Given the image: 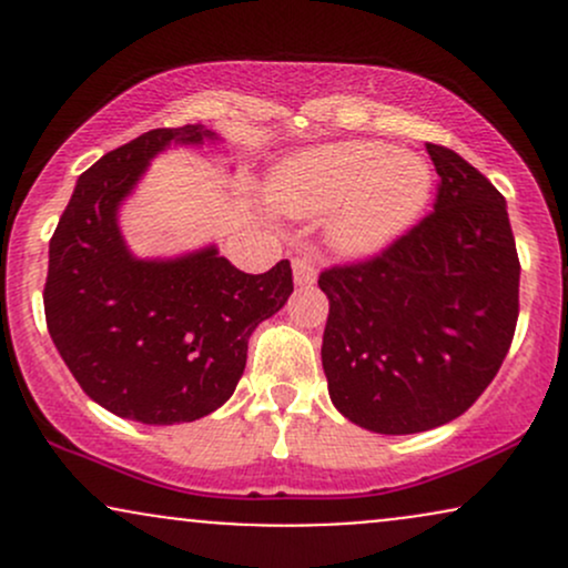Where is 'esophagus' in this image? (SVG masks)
<instances>
[{
    "mask_svg": "<svg viewBox=\"0 0 568 568\" xmlns=\"http://www.w3.org/2000/svg\"><path fill=\"white\" fill-rule=\"evenodd\" d=\"M317 280V270L310 258H293V283L296 285H312Z\"/></svg>",
    "mask_w": 568,
    "mask_h": 568,
    "instance_id": "esophagus-1",
    "label": "esophagus"
}]
</instances>
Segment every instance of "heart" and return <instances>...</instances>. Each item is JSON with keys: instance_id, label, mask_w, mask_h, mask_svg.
Here are the masks:
<instances>
[{"instance_id": "1", "label": "heart", "mask_w": 568, "mask_h": 568, "mask_svg": "<svg viewBox=\"0 0 568 568\" xmlns=\"http://www.w3.org/2000/svg\"><path fill=\"white\" fill-rule=\"evenodd\" d=\"M433 184V168L419 154L382 141H338L280 162L266 197L291 216L334 213L331 245L344 256H374L416 224Z\"/></svg>"}]
</instances>
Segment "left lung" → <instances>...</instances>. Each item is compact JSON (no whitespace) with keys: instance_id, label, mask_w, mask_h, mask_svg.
Instances as JSON below:
<instances>
[{"instance_id":"left-lung-1","label":"left lung","mask_w":568,"mask_h":568,"mask_svg":"<svg viewBox=\"0 0 568 568\" xmlns=\"http://www.w3.org/2000/svg\"><path fill=\"white\" fill-rule=\"evenodd\" d=\"M435 211L382 256L325 270L323 371L352 425L410 435L465 414L518 323L520 264L507 202L452 149L427 143Z\"/></svg>"}]
</instances>
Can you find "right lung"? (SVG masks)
<instances>
[{"instance_id": "add662e5", "label": "right lung", "mask_w": 568, "mask_h": 568, "mask_svg": "<svg viewBox=\"0 0 568 568\" xmlns=\"http://www.w3.org/2000/svg\"><path fill=\"white\" fill-rule=\"evenodd\" d=\"M219 141L205 125L158 128L103 154L77 181L50 240L44 317L74 379L98 406L141 425H181L230 400L247 338L293 293L288 258L245 275L216 245L139 258L120 207L171 146Z\"/></svg>"}]
</instances>
